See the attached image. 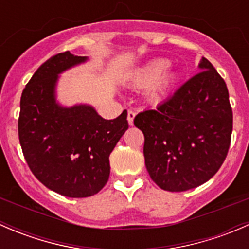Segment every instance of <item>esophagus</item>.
Wrapping results in <instances>:
<instances>
[{
    "mask_svg": "<svg viewBox=\"0 0 249 249\" xmlns=\"http://www.w3.org/2000/svg\"><path fill=\"white\" fill-rule=\"evenodd\" d=\"M134 119H135V112H132V110H129L127 112V123H129V125H134Z\"/></svg>",
    "mask_w": 249,
    "mask_h": 249,
    "instance_id": "1",
    "label": "esophagus"
}]
</instances>
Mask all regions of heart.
<instances>
[{
    "instance_id": "1",
    "label": "heart",
    "mask_w": 249,
    "mask_h": 249,
    "mask_svg": "<svg viewBox=\"0 0 249 249\" xmlns=\"http://www.w3.org/2000/svg\"><path fill=\"white\" fill-rule=\"evenodd\" d=\"M170 61L165 59H153L135 69L130 74V83L135 88L147 90V100L152 104H160L171 92L177 83V74L167 71Z\"/></svg>"
}]
</instances>
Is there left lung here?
I'll list each match as a JSON object with an SVG mask.
<instances>
[{"label":"left lung","mask_w":249,"mask_h":249,"mask_svg":"<svg viewBox=\"0 0 249 249\" xmlns=\"http://www.w3.org/2000/svg\"><path fill=\"white\" fill-rule=\"evenodd\" d=\"M199 70L172 97L134 120L144 135L147 171L169 192H185L207 182L229 150L232 110L227 84L205 57Z\"/></svg>","instance_id":"obj_1"}]
</instances>
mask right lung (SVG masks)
<instances>
[{"label":"right lung","mask_w":249,"mask_h":249,"mask_svg":"<svg viewBox=\"0 0 249 249\" xmlns=\"http://www.w3.org/2000/svg\"><path fill=\"white\" fill-rule=\"evenodd\" d=\"M87 61L70 52L50 57L20 100L18 130L27 165L48 189L67 197L91 196L105 187L109 154L129 127L126 110L106 120L91 105L59 102L60 76Z\"/></svg>","instance_id":"obj_1"}]
</instances>
